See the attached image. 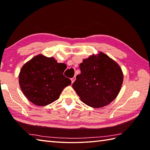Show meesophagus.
Segmentation results:
<instances>
[{
    "label": "esophagus",
    "instance_id": "34e87169",
    "mask_svg": "<svg viewBox=\"0 0 150 150\" xmlns=\"http://www.w3.org/2000/svg\"><path fill=\"white\" fill-rule=\"evenodd\" d=\"M75 79H76V78L74 77H73L71 80V82H72V84L73 83V82H74V81H75Z\"/></svg>",
    "mask_w": 150,
    "mask_h": 150
}]
</instances>
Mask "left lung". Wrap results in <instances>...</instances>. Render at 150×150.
<instances>
[{"label":"left lung","instance_id":"8db88e82","mask_svg":"<svg viewBox=\"0 0 150 150\" xmlns=\"http://www.w3.org/2000/svg\"><path fill=\"white\" fill-rule=\"evenodd\" d=\"M72 87L88 106L98 108L110 104L119 94L123 82L120 66L100 52L83 60Z\"/></svg>","mask_w":150,"mask_h":150}]
</instances>
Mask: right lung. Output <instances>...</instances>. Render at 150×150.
<instances>
[{"label":"right lung","instance_id":"obj_1","mask_svg":"<svg viewBox=\"0 0 150 150\" xmlns=\"http://www.w3.org/2000/svg\"><path fill=\"white\" fill-rule=\"evenodd\" d=\"M66 68L53 57L42 54L24 64L18 75L22 93L31 103L38 106H47L57 100L63 89L71 81L63 75Z\"/></svg>","mask_w":150,"mask_h":150}]
</instances>
